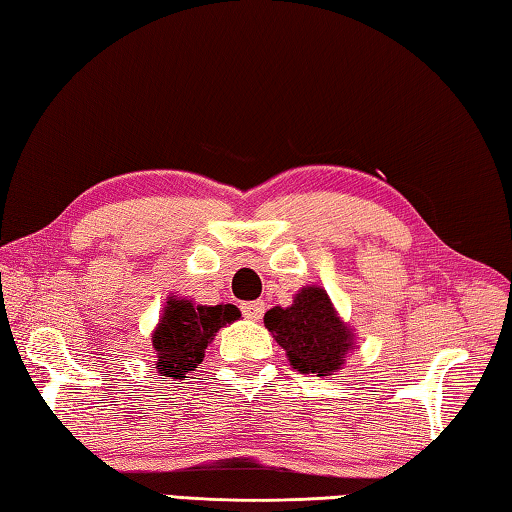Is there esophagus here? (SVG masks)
Here are the masks:
<instances>
[{
  "mask_svg": "<svg viewBox=\"0 0 512 512\" xmlns=\"http://www.w3.org/2000/svg\"><path fill=\"white\" fill-rule=\"evenodd\" d=\"M264 310H266L264 302H246V304H242V313H244L248 319H262Z\"/></svg>",
  "mask_w": 512,
  "mask_h": 512,
  "instance_id": "34e87169",
  "label": "esophagus"
}]
</instances>
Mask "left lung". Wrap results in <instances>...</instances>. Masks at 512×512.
<instances>
[{
  "mask_svg": "<svg viewBox=\"0 0 512 512\" xmlns=\"http://www.w3.org/2000/svg\"><path fill=\"white\" fill-rule=\"evenodd\" d=\"M264 324L299 373L333 375L353 348V330L337 317L328 293L319 286L299 290L288 308H270Z\"/></svg>",
  "mask_w": 512,
  "mask_h": 512,
  "instance_id": "1",
  "label": "left lung"
}]
</instances>
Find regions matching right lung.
<instances>
[{
  "mask_svg": "<svg viewBox=\"0 0 512 512\" xmlns=\"http://www.w3.org/2000/svg\"><path fill=\"white\" fill-rule=\"evenodd\" d=\"M239 310L233 304L195 306L188 299L168 297L164 315L153 330V348L157 355V373L162 379H182L204 359L206 346L215 333L235 322Z\"/></svg>",
  "mask_w": 512,
  "mask_h": 512,
  "instance_id": "right-lung-1",
  "label": "right lung"
}]
</instances>
